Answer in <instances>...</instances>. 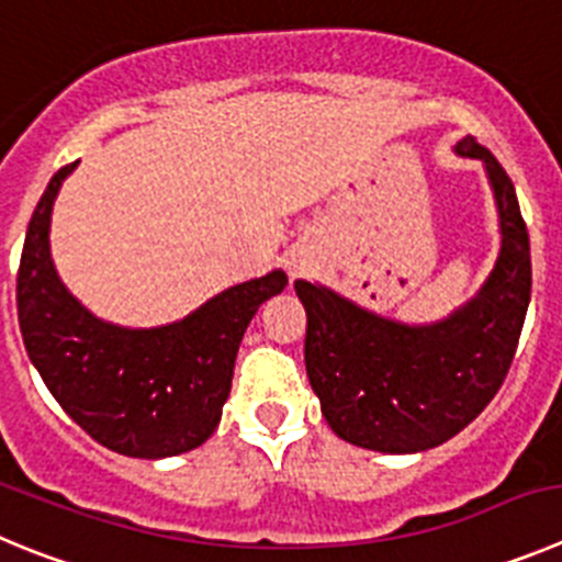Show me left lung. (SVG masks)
<instances>
[{
  "label": "left lung",
  "mask_w": 562,
  "mask_h": 562,
  "mask_svg": "<svg viewBox=\"0 0 562 562\" xmlns=\"http://www.w3.org/2000/svg\"><path fill=\"white\" fill-rule=\"evenodd\" d=\"M498 209L502 247L482 290L449 317L406 326L321 284L295 281L306 308V375L323 418L345 442L384 454L435 449L465 429L502 387L532 292L527 223L502 164L473 136Z\"/></svg>",
  "instance_id": "left-lung-1"
}]
</instances>
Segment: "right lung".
I'll return each instance as SVG.
<instances>
[{"label": "right lung", "instance_id": "add662e5", "mask_svg": "<svg viewBox=\"0 0 562 562\" xmlns=\"http://www.w3.org/2000/svg\"><path fill=\"white\" fill-rule=\"evenodd\" d=\"M75 167L55 172L24 236L15 303L30 362L66 415L105 449L138 460L198 449L223 418L247 323L284 290L286 272L231 286L169 326L100 321L66 290L49 254L55 198Z\"/></svg>", "mask_w": 562, "mask_h": 562}]
</instances>
